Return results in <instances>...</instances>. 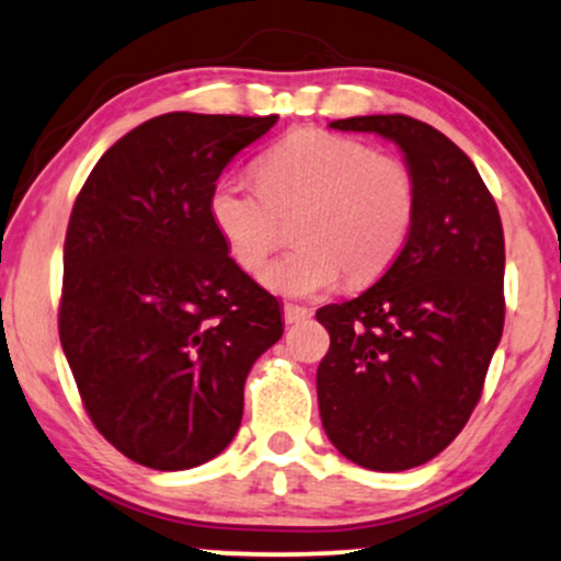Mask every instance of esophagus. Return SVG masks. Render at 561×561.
Listing matches in <instances>:
<instances>
[{"label":"esophagus","mask_w":561,"mask_h":561,"mask_svg":"<svg viewBox=\"0 0 561 561\" xmlns=\"http://www.w3.org/2000/svg\"><path fill=\"white\" fill-rule=\"evenodd\" d=\"M309 309L307 307H299V305H283V320H286V325H294V322H301L309 318Z\"/></svg>","instance_id":"1"}]
</instances>
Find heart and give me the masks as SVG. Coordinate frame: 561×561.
Instances as JSON below:
<instances>
[{
    "label": "heart",
    "mask_w": 561,
    "mask_h": 561,
    "mask_svg": "<svg viewBox=\"0 0 561 561\" xmlns=\"http://www.w3.org/2000/svg\"><path fill=\"white\" fill-rule=\"evenodd\" d=\"M260 186L217 181L209 215L228 254L260 273L296 217L299 247L267 267L265 283L286 296L373 280L391 265L417 213V183L399 157L375 154L357 138L322 128L294 130L256 162Z\"/></svg>",
    "instance_id": "heart-1"
}]
</instances>
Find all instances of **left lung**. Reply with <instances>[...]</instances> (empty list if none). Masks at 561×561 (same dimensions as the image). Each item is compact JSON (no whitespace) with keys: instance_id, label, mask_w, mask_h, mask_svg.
I'll use <instances>...</instances> for the list:
<instances>
[{"instance_id":"left-lung-1","label":"left lung","mask_w":561,"mask_h":561,"mask_svg":"<svg viewBox=\"0 0 561 561\" xmlns=\"http://www.w3.org/2000/svg\"><path fill=\"white\" fill-rule=\"evenodd\" d=\"M399 144L417 183L404 249L357 299L318 309L331 348L318 404L354 465L401 472L431 462L467 425L504 331V230L470 157L407 115L333 121Z\"/></svg>"}]
</instances>
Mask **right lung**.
Listing matches in <instances>:
<instances>
[{
    "label": "right lung",
    "instance_id": "obj_1",
    "mask_svg": "<svg viewBox=\"0 0 561 561\" xmlns=\"http://www.w3.org/2000/svg\"><path fill=\"white\" fill-rule=\"evenodd\" d=\"M275 121L151 117L104 151L72 204L59 341L91 423L151 470L226 449L247 375L283 335L278 299L230 260L209 215L226 164Z\"/></svg>",
    "mask_w": 561,
    "mask_h": 561
}]
</instances>
